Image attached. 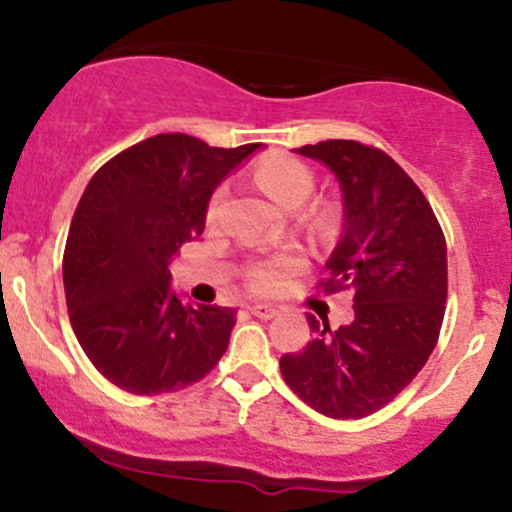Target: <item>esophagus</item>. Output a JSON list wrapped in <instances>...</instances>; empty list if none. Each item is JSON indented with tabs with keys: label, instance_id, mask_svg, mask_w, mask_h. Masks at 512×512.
Here are the masks:
<instances>
[{
	"label": "esophagus",
	"instance_id": "1",
	"mask_svg": "<svg viewBox=\"0 0 512 512\" xmlns=\"http://www.w3.org/2000/svg\"><path fill=\"white\" fill-rule=\"evenodd\" d=\"M250 313L260 317V320H272V317H274L276 313H279V310H276L274 305H267V303H255V305H250Z\"/></svg>",
	"mask_w": 512,
	"mask_h": 512
}]
</instances>
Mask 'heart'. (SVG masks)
Wrapping results in <instances>:
<instances>
[{"label": "heart", "mask_w": 512, "mask_h": 512, "mask_svg": "<svg viewBox=\"0 0 512 512\" xmlns=\"http://www.w3.org/2000/svg\"><path fill=\"white\" fill-rule=\"evenodd\" d=\"M257 182L276 204L286 209H298L301 204L313 195L315 187V175L313 170L305 166L303 161L289 156H272L267 161L260 163L257 168ZM221 192H216L211 199V211L219 204ZM305 264L303 255L298 250H284L276 252L272 257H264V260L255 262L250 267V281L252 286L262 291H274L286 286V281L298 272Z\"/></svg>", "instance_id": "obj_1"}]
</instances>
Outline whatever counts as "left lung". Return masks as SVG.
<instances>
[{"label":"left lung","instance_id":"8db88e82","mask_svg":"<svg viewBox=\"0 0 512 512\" xmlns=\"http://www.w3.org/2000/svg\"><path fill=\"white\" fill-rule=\"evenodd\" d=\"M325 163L342 190V233L325 291L354 289V322L281 356L286 385L320 414L361 419L385 407L426 366L448 298V250L431 204L402 168L373 146L327 139L293 149Z\"/></svg>","mask_w":512,"mask_h":512}]
</instances>
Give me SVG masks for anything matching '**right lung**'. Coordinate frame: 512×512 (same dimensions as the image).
Masks as SVG:
<instances>
[{
	"label": "right lung",
	"mask_w": 512,
	"mask_h": 512,
	"mask_svg": "<svg viewBox=\"0 0 512 512\" xmlns=\"http://www.w3.org/2000/svg\"><path fill=\"white\" fill-rule=\"evenodd\" d=\"M257 149L156 134L110 158L86 185L64 248V296L81 349L113 385L132 395L173 392L226 354L236 310L187 303L170 286V262L202 236L221 180Z\"/></svg>",
	"instance_id": "obj_1"
}]
</instances>
